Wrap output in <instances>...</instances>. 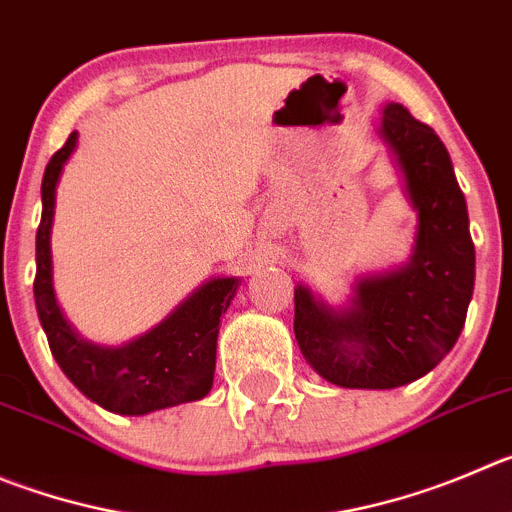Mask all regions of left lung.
Returning <instances> with one entry per match:
<instances>
[{
	"instance_id": "obj_1",
	"label": "left lung",
	"mask_w": 512,
	"mask_h": 512,
	"mask_svg": "<svg viewBox=\"0 0 512 512\" xmlns=\"http://www.w3.org/2000/svg\"><path fill=\"white\" fill-rule=\"evenodd\" d=\"M376 136L417 214L412 252L353 280L341 305L295 288L300 353L343 389H396L429 374L460 338L475 290L467 202L444 143L399 103L381 108Z\"/></svg>"
}]
</instances>
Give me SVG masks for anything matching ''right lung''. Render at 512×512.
<instances>
[{"label": "right lung", "instance_id": "1", "mask_svg": "<svg viewBox=\"0 0 512 512\" xmlns=\"http://www.w3.org/2000/svg\"><path fill=\"white\" fill-rule=\"evenodd\" d=\"M75 148L78 131L70 133L42 176V219L35 245V305L57 366L90 401L123 417H143L204 399L214 384L222 315L240 290L242 278H209L159 326L121 346H100L80 336L57 303L50 245L57 184Z\"/></svg>", "mask_w": 512, "mask_h": 512}]
</instances>
